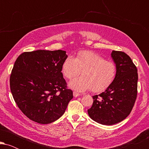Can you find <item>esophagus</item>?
Segmentation results:
<instances>
[{"instance_id":"esophagus-1","label":"esophagus","mask_w":149,"mask_h":149,"mask_svg":"<svg viewBox=\"0 0 149 149\" xmlns=\"http://www.w3.org/2000/svg\"><path fill=\"white\" fill-rule=\"evenodd\" d=\"M73 97H79V96H80V94H79V93H78V92H73Z\"/></svg>"}]
</instances>
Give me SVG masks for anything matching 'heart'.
<instances>
[{
    "label": "heart",
    "instance_id": "obj_1",
    "mask_svg": "<svg viewBox=\"0 0 149 149\" xmlns=\"http://www.w3.org/2000/svg\"><path fill=\"white\" fill-rule=\"evenodd\" d=\"M82 76L69 83V87L78 92L91 88L100 92L111 86L116 76L117 67L113 61H107L100 54L90 51H82L73 58L69 56L61 65V73L67 79H71L80 73Z\"/></svg>",
    "mask_w": 149,
    "mask_h": 149
}]
</instances>
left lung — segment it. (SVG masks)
Instances as JSON below:
<instances>
[{
    "label": "left lung",
    "instance_id": "obj_1",
    "mask_svg": "<svg viewBox=\"0 0 149 149\" xmlns=\"http://www.w3.org/2000/svg\"><path fill=\"white\" fill-rule=\"evenodd\" d=\"M111 58L117 67L113 83L105 91L95 95L88 110L90 118L106 125L121 122L130 113L137 94V69L130 57L123 52L112 51Z\"/></svg>",
    "mask_w": 149,
    "mask_h": 149
}]
</instances>
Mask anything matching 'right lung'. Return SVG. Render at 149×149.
Segmentation results:
<instances>
[{
  "instance_id": "add662e5",
  "label": "right lung",
  "mask_w": 149,
  "mask_h": 149,
  "mask_svg": "<svg viewBox=\"0 0 149 149\" xmlns=\"http://www.w3.org/2000/svg\"><path fill=\"white\" fill-rule=\"evenodd\" d=\"M67 57L60 49L36 50L22 53L15 62L10 90L20 110L34 122L49 124L59 119L73 99L61 73Z\"/></svg>"
}]
</instances>
